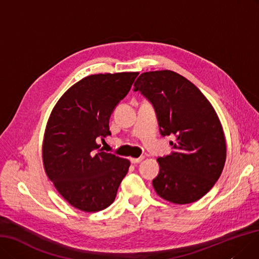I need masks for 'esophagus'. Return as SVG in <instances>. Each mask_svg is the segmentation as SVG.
<instances>
[{"label": "esophagus", "instance_id": "34e87169", "mask_svg": "<svg viewBox=\"0 0 259 259\" xmlns=\"http://www.w3.org/2000/svg\"><path fill=\"white\" fill-rule=\"evenodd\" d=\"M142 159H143L142 156H141V157H138V158H131V162L134 163V164H136V163H139Z\"/></svg>", "mask_w": 259, "mask_h": 259}]
</instances>
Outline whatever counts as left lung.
I'll return each mask as SVG.
<instances>
[{
  "mask_svg": "<svg viewBox=\"0 0 259 259\" xmlns=\"http://www.w3.org/2000/svg\"><path fill=\"white\" fill-rule=\"evenodd\" d=\"M134 87L153 105L160 135L175 136L170 141L173 151L157 158L155 191L174 204L200 200L220 178L226 158L224 134L213 107L191 81L173 71L144 72Z\"/></svg>",
  "mask_w": 259,
  "mask_h": 259,
  "instance_id": "left-lung-1",
  "label": "left lung"
}]
</instances>
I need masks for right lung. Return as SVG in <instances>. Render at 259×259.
<instances>
[{"instance_id":"right-lung-1","label":"right lung","mask_w":259,"mask_h":259,"mask_svg":"<svg viewBox=\"0 0 259 259\" xmlns=\"http://www.w3.org/2000/svg\"><path fill=\"white\" fill-rule=\"evenodd\" d=\"M138 72L89 75L59 99L45 133L47 175L72 206L94 212L115 201L130 161L100 149L110 135L109 118L128 94Z\"/></svg>"}]
</instances>
